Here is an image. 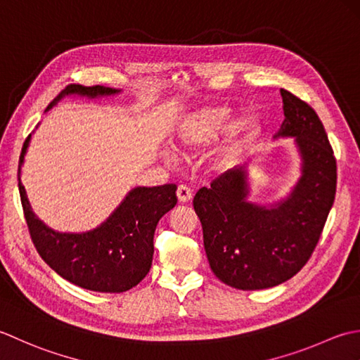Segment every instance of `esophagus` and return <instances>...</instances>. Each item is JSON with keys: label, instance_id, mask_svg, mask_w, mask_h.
Masks as SVG:
<instances>
[{"label": "esophagus", "instance_id": "esophagus-1", "mask_svg": "<svg viewBox=\"0 0 360 360\" xmlns=\"http://www.w3.org/2000/svg\"><path fill=\"white\" fill-rule=\"evenodd\" d=\"M177 197H179L180 202L186 203V202H189L191 199H193V191H191V189H189L188 186H185V185H180L179 189H177Z\"/></svg>", "mask_w": 360, "mask_h": 360}]
</instances>
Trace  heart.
<instances>
[{
    "label": "heart",
    "instance_id": "obj_1",
    "mask_svg": "<svg viewBox=\"0 0 360 360\" xmlns=\"http://www.w3.org/2000/svg\"><path fill=\"white\" fill-rule=\"evenodd\" d=\"M233 110L225 105L203 107L188 113L172 135L174 149L185 157H193L214 144L228 124L231 122L225 136L216 149L210 153L208 166L212 172L222 174L230 171L236 163L242 149L256 141L262 134V118L258 112H247L233 120ZM166 163L172 165L169 153L163 155Z\"/></svg>",
    "mask_w": 360,
    "mask_h": 360
}]
</instances>
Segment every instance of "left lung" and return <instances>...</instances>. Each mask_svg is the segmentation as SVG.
Returning <instances> with one entry per match:
<instances>
[{
	"instance_id": "obj_1",
	"label": "left lung",
	"mask_w": 360,
	"mask_h": 360,
	"mask_svg": "<svg viewBox=\"0 0 360 360\" xmlns=\"http://www.w3.org/2000/svg\"><path fill=\"white\" fill-rule=\"evenodd\" d=\"M284 121L274 138H293L302 175L280 202L248 200V167L240 165L194 197L210 267L240 290L269 289L290 280L311 258L334 203L337 166L317 113L281 88Z\"/></svg>"
}]
</instances>
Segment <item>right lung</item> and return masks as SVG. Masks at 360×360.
<instances>
[{"label":"right lung","mask_w":360,"mask_h":360,"mask_svg":"<svg viewBox=\"0 0 360 360\" xmlns=\"http://www.w3.org/2000/svg\"><path fill=\"white\" fill-rule=\"evenodd\" d=\"M121 90L102 85H68L48 105L65 96L96 99L115 96ZM32 135L26 138L18 165V189L29 233L37 252L65 280L94 292H126L149 274L153 256V233L167 211L177 205L175 185L136 186L96 229L84 233L56 231L35 216L21 183V166Z\"/></svg>","instance_id":"add662e5"}]
</instances>
